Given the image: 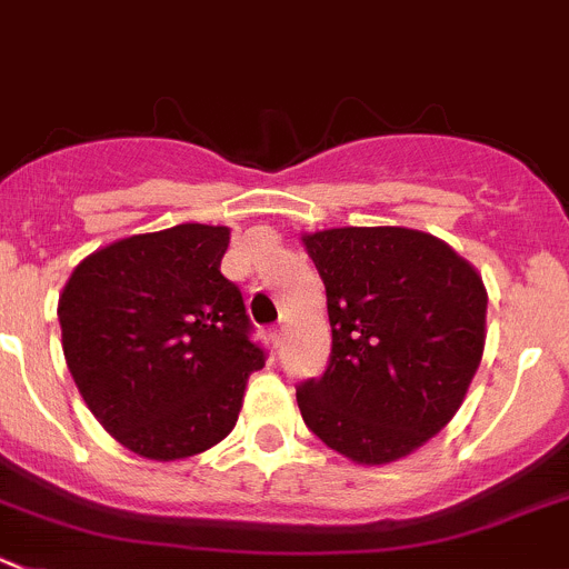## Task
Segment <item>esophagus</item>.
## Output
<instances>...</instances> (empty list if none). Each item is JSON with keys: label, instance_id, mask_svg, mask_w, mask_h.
Listing matches in <instances>:
<instances>
[{"label": "esophagus", "instance_id": "obj_1", "mask_svg": "<svg viewBox=\"0 0 569 569\" xmlns=\"http://www.w3.org/2000/svg\"><path fill=\"white\" fill-rule=\"evenodd\" d=\"M269 342H272V348H280V345H283V328L280 326L269 328Z\"/></svg>", "mask_w": 569, "mask_h": 569}]
</instances>
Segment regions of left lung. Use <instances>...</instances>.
Wrapping results in <instances>:
<instances>
[{
    "instance_id": "obj_1",
    "label": "left lung",
    "mask_w": 569,
    "mask_h": 569,
    "mask_svg": "<svg viewBox=\"0 0 569 569\" xmlns=\"http://www.w3.org/2000/svg\"><path fill=\"white\" fill-rule=\"evenodd\" d=\"M302 247L326 283L331 362L297 387L306 427L353 463L385 466L438 435L486 348L488 295L469 260L407 227H333Z\"/></svg>"
}]
</instances>
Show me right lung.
Wrapping results in <instances>:
<instances>
[{"instance_id":"add662e5","label":"right lung","mask_w":569,"mask_h":569,"mask_svg":"<svg viewBox=\"0 0 569 569\" xmlns=\"http://www.w3.org/2000/svg\"><path fill=\"white\" fill-rule=\"evenodd\" d=\"M230 227L177 224L83 258L58 297L61 348L100 427L148 460L232 432L263 368L243 297L221 274Z\"/></svg>"}]
</instances>
